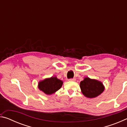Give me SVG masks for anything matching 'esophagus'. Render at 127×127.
Segmentation results:
<instances>
[{
    "instance_id": "34e87169",
    "label": "esophagus",
    "mask_w": 127,
    "mask_h": 127,
    "mask_svg": "<svg viewBox=\"0 0 127 127\" xmlns=\"http://www.w3.org/2000/svg\"><path fill=\"white\" fill-rule=\"evenodd\" d=\"M76 80V78H70V79H68L69 81H71V82H73V81H75Z\"/></svg>"
}]
</instances>
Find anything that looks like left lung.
<instances>
[{"instance_id":"8db88e82","label":"left lung","mask_w":127,"mask_h":127,"mask_svg":"<svg viewBox=\"0 0 127 127\" xmlns=\"http://www.w3.org/2000/svg\"><path fill=\"white\" fill-rule=\"evenodd\" d=\"M81 92L87 98H95L101 94L105 90L104 85L101 81L89 77H85L80 82Z\"/></svg>"}]
</instances>
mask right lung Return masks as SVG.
Wrapping results in <instances>:
<instances>
[{
  "label": "right lung",
  "mask_w": 127,
  "mask_h": 127,
  "mask_svg": "<svg viewBox=\"0 0 127 127\" xmlns=\"http://www.w3.org/2000/svg\"><path fill=\"white\" fill-rule=\"evenodd\" d=\"M63 83V82L57 78V76H54L40 81L38 83V88L45 94L51 95L61 89Z\"/></svg>",
  "instance_id": "add662e5"
}]
</instances>
